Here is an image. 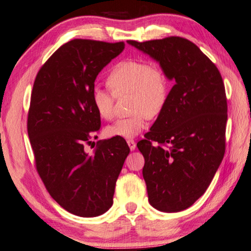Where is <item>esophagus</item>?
<instances>
[{
    "instance_id": "34e87169",
    "label": "esophagus",
    "mask_w": 251,
    "mask_h": 251,
    "mask_svg": "<svg viewBox=\"0 0 251 251\" xmlns=\"http://www.w3.org/2000/svg\"><path fill=\"white\" fill-rule=\"evenodd\" d=\"M127 145H128V147H129V149L131 150V151H133V150H135V148H136V143H135V140H133V139H128V140H127Z\"/></svg>"
}]
</instances>
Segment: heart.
<instances>
[{
	"instance_id": "obj_1",
	"label": "heart",
	"mask_w": 251,
	"mask_h": 251,
	"mask_svg": "<svg viewBox=\"0 0 251 251\" xmlns=\"http://www.w3.org/2000/svg\"><path fill=\"white\" fill-rule=\"evenodd\" d=\"M111 92L93 88L91 100L98 115L110 120L114 113V97L129 95L131 115L117 120L105 128L108 137L134 138L147 126L149 118H157L169 100V80L161 68L145 60H123L113 67L106 79Z\"/></svg>"
}]
</instances>
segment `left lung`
<instances>
[{
  "instance_id": "8db88e82",
  "label": "left lung",
  "mask_w": 251,
  "mask_h": 251,
  "mask_svg": "<svg viewBox=\"0 0 251 251\" xmlns=\"http://www.w3.org/2000/svg\"><path fill=\"white\" fill-rule=\"evenodd\" d=\"M127 43L159 62L175 85L167 106L137 147L150 205L190 207L208 188L225 153L227 100L216 66L190 40L171 36Z\"/></svg>"
}]
</instances>
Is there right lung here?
Segmentation results:
<instances>
[{"instance_id": "1", "label": "right lung", "mask_w": 251, "mask_h": 251, "mask_svg": "<svg viewBox=\"0 0 251 251\" xmlns=\"http://www.w3.org/2000/svg\"><path fill=\"white\" fill-rule=\"evenodd\" d=\"M124 48L123 42L70 40L45 62L34 82L27 131L36 169L54 201L76 216L95 217L112 206L130 151L120 137L98 141L93 153L84 149L101 127L91 100L95 79Z\"/></svg>"}]
</instances>
